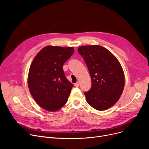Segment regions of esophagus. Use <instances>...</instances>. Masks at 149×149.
Segmentation results:
<instances>
[{"label": "esophagus", "instance_id": "esophagus-1", "mask_svg": "<svg viewBox=\"0 0 149 149\" xmlns=\"http://www.w3.org/2000/svg\"><path fill=\"white\" fill-rule=\"evenodd\" d=\"M79 85H80L79 82H77L76 83H75V84H74V86H75V87H79Z\"/></svg>", "mask_w": 149, "mask_h": 149}]
</instances>
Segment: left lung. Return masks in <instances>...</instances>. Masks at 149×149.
Instances as JSON below:
<instances>
[{"label":"left lung","instance_id":"obj_1","mask_svg":"<svg viewBox=\"0 0 149 149\" xmlns=\"http://www.w3.org/2000/svg\"><path fill=\"white\" fill-rule=\"evenodd\" d=\"M78 51L91 77V88L84 92L87 102L98 111L107 110L118 101L124 88V74L120 62L99 45L82 46Z\"/></svg>","mask_w":149,"mask_h":149}]
</instances>
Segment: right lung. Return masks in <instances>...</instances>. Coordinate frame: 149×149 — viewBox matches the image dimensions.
<instances>
[{
  "label": "right lung",
  "mask_w": 149,
  "mask_h": 149,
  "mask_svg": "<svg viewBox=\"0 0 149 149\" xmlns=\"http://www.w3.org/2000/svg\"><path fill=\"white\" fill-rule=\"evenodd\" d=\"M74 52L73 47L47 46L36 55L30 66V93L46 111H57L67 102L73 84L67 80L63 66Z\"/></svg>",
  "instance_id": "right-lung-1"
}]
</instances>
